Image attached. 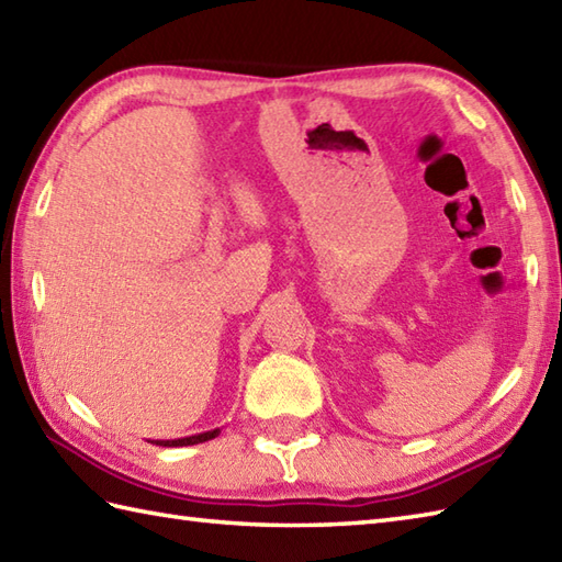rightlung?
<instances>
[{"instance_id":"add662e5","label":"right lung","mask_w":562,"mask_h":562,"mask_svg":"<svg viewBox=\"0 0 562 562\" xmlns=\"http://www.w3.org/2000/svg\"><path fill=\"white\" fill-rule=\"evenodd\" d=\"M218 432H221V428H214V430H206V432L190 435V438H178V440H151V442H154V445H160V447H187V445H199V442L214 440Z\"/></svg>"}]
</instances>
